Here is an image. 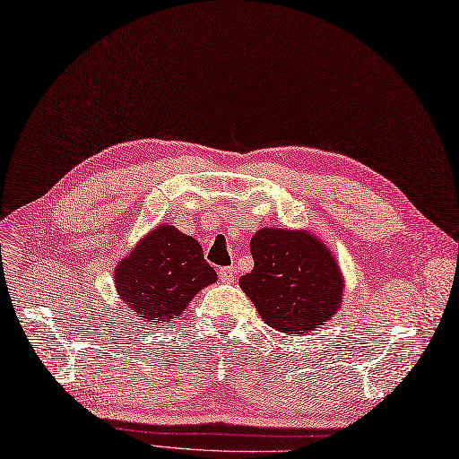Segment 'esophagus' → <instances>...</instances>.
<instances>
[{
	"label": "esophagus",
	"mask_w": 459,
	"mask_h": 459,
	"mask_svg": "<svg viewBox=\"0 0 459 459\" xmlns=\"http://www.w3.org/2000/svg\"><path fill=\"white\" fill-rule=\"evenodd\" d=\"M219 278L223 283H234L236 281V268L234 266H223L219 270Z\"/></svg>",
	"instance_id": "esophagus-1"
}]
</instances>
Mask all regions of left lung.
<instances>
[{
    "instance_id": "8db88e82",
    "label": "left lung",
    "mask_w": 459,
    "mask_h": 459,
    "mask_svg": "<svg viewBox=\"0 0 459 459\" xmlns=\"http://www.w3.org/2000/svg\"><path fill=\"white\" fill-rule=\"evenodd\" d=\"M249 249L255 266L240 278V287L266 325L285 334H308L341 310L342 270L316 234L263 227Z\"/></svg>"
}]
</instances>
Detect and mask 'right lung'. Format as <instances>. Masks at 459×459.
<instances>
[{
    "instance_id": "right-lung-1",
    "label": "right lung",
    "mask_w": 459,
    "mask_h": 459,
    "mask_svg": "<svg viewBox=\"0 0 459 459\" xmlns=\"http://www.w3.org/2000/svg\"><path fill=\"white\" fill-rule=\"evenodd\" d=\"M115 290L145 325L172 324L206 285L217 281L193 236L160 223L115 266ZM143 325V327H145Z\"/></svg>"
}]
</instances>
